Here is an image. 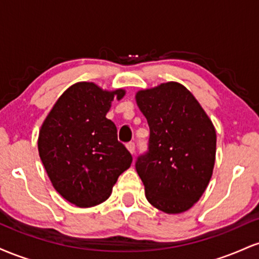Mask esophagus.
<instances>
[{
	"label": "esophagus",
	"mask_w": 259,
	"mask_h": 259,
	"mask_svg": "<svg viewBox=\"0 0 259 259\" xmlns=\"http://www.w3.org/2000/svg\"><path fill=\"white\" fill-rule=\"evenodd\" d=\"M126 148L129 150V152L132 154L135 153V144H134V142H129V144H126Z\"/></svg>",
	"instance_id": "34e87169"
}]
</instances>
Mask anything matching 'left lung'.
Returning <instances> with one entry per match:
<instances>
[{
    "mask_svg": "<svg viewBox=\"0 0 259 259\" xmlns=\"http://www.w3.org/2000/svg\"><path fill=\"white\" fill-rule=\"evenodd\" d=\"M135 97L150 126L148 151L135 163L147 201L168 214L185 212L212 178L217 146L212 120L179 82L141 90Z\"/></svg>",
    "mask_w": 259,
    "mask_h": 259,
    "instance_id": "obj_1",
    "label": "left lung"
}]
</instances>
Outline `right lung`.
<instances>
[{"label":"right lung","instance_id":"add662e5","mask_svg":"<svg viewBox=\"0 0 259 259\" xmlns=\"http://www.w3.org/2000/svg\"><path fill=\"white\" fill-rule=\"evenodd\" d=\"M123 89L102 90L76 82L55 103L38 133L40 158L53 187L78 207H94L109 197L133 157L118 141L117 126L106 114Z\"/></svg>","mask_w":259,"mask_h":259}]
</instances>
